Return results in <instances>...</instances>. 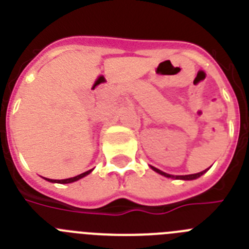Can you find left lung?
<instances>
[{
  "mask_svg": "<svg viewBox=\"0 0 249 249\" xmlns=\"http://www.w3.org/2000/svg\"><path fill=\"white\" fill-rule=\"evenodd\" d=\"M152 168L155 169L156 172L160 173V175L164 176V177H168V178H176V179H184V181H191V179H196V178L201 177L203 173H206L207 171H208V168L204 169V171H202V172L199 173H196V175H186V176H172V175H168V173H164L162 172V171H160L158 168H155V167H152Z\"/></svg>",
  "mask_w": 249,
  "mask_h": 249,
  "instance_id": "8db88e82",
  "label": "left lung"
}]
</instances>
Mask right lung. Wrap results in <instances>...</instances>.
I'll list each match as a JSON object with an SVG mask.
<instances>
[{"instance_id":"1","label":"right lung","mask_w":249,"mask_h":249,"mask_svg":"<svg viewBox=\"0 0 249 249\" xmlns=\"http://www.w3.org/2000/svg\"><path fill=\"white\" fill-rule=\"evenodd\" d=\"M92 172V169H89V171H87V172H83L81 173V175L76 176V177H71V178H67V179H47V181L50 182H53V183H71V182H74V181H78V179H81V178H83L85 176L89 175V173Z\"/></svg>"}]
</instances>
